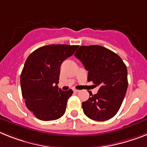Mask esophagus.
Masks as SVG:
<instances>
[{
  "label": "esophagus",
  "mask_w": 147,
  "mask_h": 147,
  "mask_svg": "<svg viewBox=\"0 0 147 147\" xmlns=\"http://www.w3.org/2000/svg\"><path fill=\"white\" fill-rule=\"evenodd\" d=\"M73 91L75 92H79V90H76V89H73Z\"/></svg>",
  "instance_id": "34e87169"
}]
</instances>
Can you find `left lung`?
<instances>
[{
	"instance_id": "1",
	"label": "left lung",
	"mask_w": 147,
	"mask_h": 147,
	"mask_svg": "<svg viewBox=\"0 0 147 147\" xmlns=\"http://www.w3.org/2000/svg\"><path fill=\"white\" fill-rule=\"evenodd\" d=\"M75 56L88 71L87 81L98 86V92H90L82 102L84 113L90 119L105 121L119 111L128 87L127 68L120 57L100 45L81 46Z\"/></svg>"
}]
</instances>
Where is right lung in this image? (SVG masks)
<instances>
[{"label": "right lung", "mask_w": 147, "mask_h": 147, "mask_svg": "<svg viewBox=\"0 0 147 147\" xmlns=\"http://www.w3.org/2000/svg\"><path fill=\"white\" fill-rule=\"evenodd\" d=\"M78 45H49L39 48L26 60L20 77L22 97L29 111L43 121L55 120L65 113L73 91L57 86L60 66Z\"/></svg>", "instance_id": "add662e5"}]
</instances>
